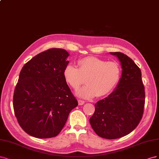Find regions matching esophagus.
<instances>
[{"label": "esophagus", "mask_w": 159, "mask_h": 159, "mask_svg": "<svg viewBox=\"0 0 159 159\" xmlns=\"http://www.w3.org/2000/svg\"><path fill=\"white\" fill-rule=\"evenodd\" d=\"M78 102H79V105H83L84 104V101L83 100H80V99H79L78 100Z\"/></svg>", "instance_id": "1"}]
</instances>
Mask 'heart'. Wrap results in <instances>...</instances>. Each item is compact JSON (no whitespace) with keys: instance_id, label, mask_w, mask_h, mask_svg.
<instances>
[{"instance_id":"heart-1","label":"heart","mask_w":159,"mask_h":159,"mask_svg":"<svg viewBox=\"0 0 159 159\" xmlns=\"http://www.w3.org/2000/svg\"><path fill=\"white\" fill-rule=\"evenodd\" d=\"M79 68L69 64L63 70L67 83L76 90L81 85L87 84L79 91L84 98L103 97L111 93L118 84L121 69L116 61H107L95 57H87L78 62Z\"/></svg>"}]
</instances>
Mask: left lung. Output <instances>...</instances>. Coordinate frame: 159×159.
I'll return each mask as SVG.
<instances>
[{
  "label": "left lung",
  "mask_w": 159,
  "mask_h": 159,
  "mask_svg": "<svg viewBox=\"0 0 159 159\" xmlns=\"http://www.w3.org/2000/svg\"><path fill=\"white\" fill-rule=\"evenodd\" d=\"M121 62L122 75L116 89L95 104L90 118L92 128L107 139L128 135L139 125L145 107V87L141 71L134 61L121 52H111Z\"/></svg>",
  "instance_id": "left-lung-1"
}]
</instances>
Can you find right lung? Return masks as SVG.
I'll return each mask as SVG.
<instances>
[{"mask_svg":"<svg viewBox=\"0 0 159 159\" xmlns=\"http://www.w3.org/2000/svg\"><path fill=\"white\" fill-rule=\"evenodd\" d=\"M69 55L65 49H49L35 55L20 71L13 107L20 126L30 135L40 139L58 135L78 106L63 76Z\"/></svg>","mask_w":159,"mask_h":159,"instance_id":"obj_1","label":"right lung"}]
</instances>
